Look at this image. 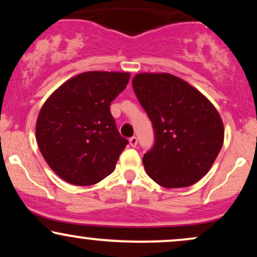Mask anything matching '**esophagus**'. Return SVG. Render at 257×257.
<instances>
[{
	"label": "esophagus",
	"mask_w": 257,
	"mask_h": 257,
	"mask_svg": "<svg viewBox=\"0 0 257 257\" xmlns=\"http://www.w3.org/2000/svg\"><path fill=\"white\" fill-rule=\"evenodd\" d=\"M129 144H131L132 147H135V146H137V144H138V139L135 137H132L131 139H129Z\"/></svg>",
	"instance_id": "esophagus-1"
}]
</instances>
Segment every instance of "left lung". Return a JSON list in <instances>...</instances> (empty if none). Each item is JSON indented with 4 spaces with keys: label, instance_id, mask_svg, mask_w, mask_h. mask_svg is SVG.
Instances as JSON below:
<instances>
[{
    "label": "left lung",
    "instance_id": "1",
    "mask_svg": "<svg viewBox=\"0 0 257 257\" xmlns=\"http://www.w3.org/2000/svg\"><path fill=\"white\" fill-rule=\"evenodd\" d=\"M135 95L155 131L144 155L147 175L166 188L187 187L209 172L223 144V123L214 105L170 73H139Z\"/></svg>",
    "mask_w": 257,
    "mask_h": 257
}]
</instances>
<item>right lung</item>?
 <instances>
[{
  "mask_svg": "<svg viewBox=\"0 0 257 257\" xmlns=\"http://www.w3.org/2000/svg\"><path fill=\"white\" fill-rule=\"evenodd\" d=\"M129 78L128 72L79 73L43 104L36 123L38 147L66 182L94 185L114 170L128 140L120 137L110 105Z\"/></svg>",
  "mask_w": 257,
  "mask_h": 257,
  "instance_id": "right-lung-1",
  "label": "right lung"
}]
</instances>
